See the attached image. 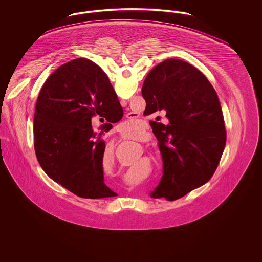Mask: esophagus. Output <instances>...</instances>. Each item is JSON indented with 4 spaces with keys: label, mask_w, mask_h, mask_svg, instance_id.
<instances>
[{
    "label": "esophagus",
    "mask_w": 262,
    "mask_h": 262,
    "mask_svg": "<svg viewBox=\"0 0 262 262\" xmlns=\"http://www.w3.org/2000/svg\"><path fill=\"white\" fill-rule=\"evenodd\" d=\"M121 103L124 105L125 103L126 104V101H125V100H122V101H121ZM119 128H120V130H119V132H122V126H119Z\"/></svg>",
    "instance_id": "obj_1"
}]
</instances>
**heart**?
I'll use <instances>...</instances> for the list:
<instances>
[{"mask_svg": "<svg viewBox=\"0 0 262 262\" xmlns=\"http://www.w3.org/2000/svg\"><path fill=\"white\" fill-rule=\"evenodd\" d=\"M123 127L125 130H129V132H133V133H136V132H140L141 130V125L140 123L137 121V120H127L125 121V123L123 124ZM130 138L133 139H136V140H140V138L136 136V135H132ZM113 157H114V154L113 152H106V158L108 161L112 160Z\"/></svg>", "mask_w": 262, "mask_h": 262, "instance_id": "obj_1", "label": "heart"}]
</instances>
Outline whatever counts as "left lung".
<instances>
[{"label":"left lung","instance_id":"1","mask_svg":"<svg viewBox=\"0 0 262 262\" xmlns=\"http://www.w3.org/2000/svg\"><path fill=\"white\" fill-rule=\"evenodd\" d=\"M144 115L164 111L170 124H155L163 177L154 199L178 200L206 184L226 145L224 118L209 80L188 62L169 59L151 70L142 85Z\"/></svg>","mask_w":262,"mask_h":262}]
</instances>
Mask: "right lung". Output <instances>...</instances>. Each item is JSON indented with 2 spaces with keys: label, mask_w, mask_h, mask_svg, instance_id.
Here are the masks:
<instances>
[{
  "label": "right lung",
  "mask_w": 262,
  "mask_h": 262,
  "mask_svg": "<svg viewBox=\"0 0 262 262\" xmlns=\"http://www.w3.org/2000/svg\"><path fill=\"white\" fill-rule=\"evenodd\" d=\"M124 115L110 80L88 59H75L57 69L38 95L33 120L34 149L45 173L75 195L104 199L118 195L104 183L103 134ZM93 116L108 123L99 134Z\"/></svg>",
  "instance_id": "1"
}]
</instances>
